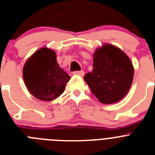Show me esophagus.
<instances>
[{
    "label": "esophagus",
    "mask_w": 155,
    "mask_h": 155,
    "mask_svg": "<svg viewBox=\"0 0 155 155\" xmlns=\"http://www.w3.org/2000/svg\"><path fill=\"white\" fill-rule=\"evenodd\" d=\"M74 74L75 75H78V76L83 77L84 75V71H74Z\"/></svg>",
    "instance_id": "34e87169"
}]
</instances>
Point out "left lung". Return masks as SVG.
I'll return each mask as SVG.
<instances>
[{
  "label": "left lung",
  "mask_w": 155,
  "mask_h": 155,
  "mask_svg": "<svg viewBox=\"0 0 155 155\" xmlns=\"http://www.w3.org/2000/svg\"><path fill=\"white\" fill-rule=\"evenodd\" d=\"M134 68L122 50L105 43L93 55V69L84 77L101 103L113 104L126 96L132 84Z\"/></svg>",
  "instance_id": "obj_1"
}]
</instances>
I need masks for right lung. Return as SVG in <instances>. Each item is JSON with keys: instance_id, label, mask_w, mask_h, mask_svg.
Returning <instances> with one entry per match:
<instances>
[{"instance_id": "add662e5", "label": "right lung", "mask_w": 155, "mask_h": 155, "mask_svg": "<svg viewBox=\"0 0 155 155\" xmlns=\"http://www.w3.org/2000/svg\"><path fill=\"white\" fill-rule=\"evenodd\" d=\"M23 79L28 91L42 101L58 98L71 77L59 66L54 50L42 47L27 60L23 68Z\"/></svg>"}]
</instances>
